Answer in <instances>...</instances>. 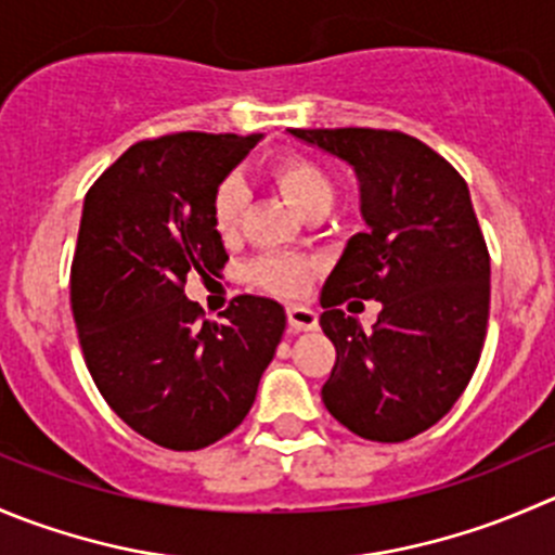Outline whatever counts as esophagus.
I'll use <instances>...</instances> for the list:
<instances>
[{
    "label": "esophagus",
    "mask_w": 555,
    "mask_h": 555,
    "mask_svg": "<svg viewBox=\"0 0 555 555\" xmlns=\"http://www.w3.org/2000/svg\"><path fill=\"white\" fill-rule=\"evenodd\" d=\"M287 322L293 331H314L317 311L309 306H287Z\"/></svg>",
    "instance_id": "1"
}]
</instances>
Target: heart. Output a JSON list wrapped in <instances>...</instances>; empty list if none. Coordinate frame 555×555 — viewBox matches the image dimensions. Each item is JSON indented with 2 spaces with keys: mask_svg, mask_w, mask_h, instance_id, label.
Instances as JSON below:
<instances>
[{
  "mask_svg": "<svg viewBox=\"0 0 555 555\" xmlns=\"http://www.w3.org/2000/svg\"><path fill=\"white\" fill-rule=\"evenodd\" d=\"M268 179L276 186L279 195L300 214L311 217L317 211H327L336 197V186L327 170L304 154H282L268 165ZM246 211V190L241 181L228 179L214 190L211 197V224L222 241H233L238 235ZM311 266L306 257L276 255L262 257L249 266V282L279 298H298L311 282Z\"/></svg>",
  "mask_w": 555,
  "mask_h": 555,
  "instance_id": "heart-1",
  "label": "heart"
}]
</instances>
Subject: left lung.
<instances>
[{"mask_svg":"<svg viewBox=\"0 0 555 555\" xmlns=\"http://www.w3.org/2000/svg\"><path fill=\"white\" fill-rule=\"evenodd\" d=\"M347 159L360 179L358 233L322 287L320 325L336 347L327 412L371 442H403L453 409L488 331L491 255L464 176L398 129H289ZM379 299L371 334L344 315Z\"/></svg>","mask_w":555,"mask_h":555,"instance_id":"1","label":"left lung"}]
</instances>
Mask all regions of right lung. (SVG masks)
I'll list each match as a JSON object with an SVG mask.
<instances>
[{"label":"right lung","instance_id":"obj_1","mask_svg":"<svg viewBox=\"0 0 555 555\" xmlns=\"http://www.w3.org/2000/svg\"><path fill=\"white\" fill-rule=\"evenodd\" d=\"M260 134L176 132L129 146L86 192L69 304L86 369L132 431L168 450H201L244 423L287 317L238 295L222 322L184 295L228 251L211 197Z\"/></svg>","mask_w":555,"mask_h":555}]
</instances>
